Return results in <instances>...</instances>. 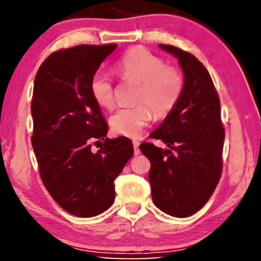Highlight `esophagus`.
Here are the masks:
<instances>
[{
	"label": "esophagus",
	"instance_id": "1",
	"mask_svg": "<svg viewBox=\"0 0 261 261\" xmlns=\"http://www.w3.org/2000/svg\"><path fill=\"white\" fill-rule=\"evenodd\" d=\"M132 144H134V148H135V155H138V154L140 153L139 141L138 140H134V141H132Z\"/></svg>",
	"mask_w": 261,
	"mask_h": 261
}]
</instances>
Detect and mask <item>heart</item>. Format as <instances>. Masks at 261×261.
<instances>
[{
	"label": "heart",
	"mask_w": 261,
	"mask_h": 261,
	"mask_svg": "<svg viewBox=\"0 0 261 261\" xmlns=\"http://www.w3.org/2000/svg\"><path fill=\"white\" fill-rule=\"evenodd\" d=\"M115 70L126 81L139 83L135 95L138 105L120 108L109 117L110 129L115 135L136 138L155 117H165L178 103L184 91V77L177 69L167 67L161 57L144 48H134L115 64ZM90 92L100 107L112 108L114 87L107 72L98 70L92 76Z\"/></svg>",
	"instance_id": "b5f03b06"
}]
</instances>
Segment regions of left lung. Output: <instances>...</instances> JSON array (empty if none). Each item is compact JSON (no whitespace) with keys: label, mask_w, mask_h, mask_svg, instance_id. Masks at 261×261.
<instances>
[{"label":"left lung","mask_w":261,"mask_h":261,"mask_svg":"<svg viewBox=\"0 0 261 261\" xmlns=\"http://www.w3.org/2000/svg\"><path fill=\"white\" fill-rule=\"evenodd\" d=\"M159 47L178 59L184 91L151 134L169 149L144 143L140 151L151 162L148 180L154 205L175 218H187L208 201L221 177L224 129L220 99L208 71L196 56L171 45Z\"/></svg>","instance_id":"1"}]
</instances>
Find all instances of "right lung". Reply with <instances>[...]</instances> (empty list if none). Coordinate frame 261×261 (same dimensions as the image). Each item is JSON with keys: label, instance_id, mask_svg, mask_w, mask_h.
Here are the masks:
<instances>
[{"label": "right lung", "instance_id": "1", "mask_svg": "<svg viewBox=\"0 0 261 261\" xmlns=\"http://www.w3.org/2000/svg\"><path fill=\"white\" fill-rule=\"evenodd\" d=\"M117 45H79L53 53L34 79L32 146L47 191L68 213L99 215L113 205L115 178L134 154L126 137L105 138L108 125L90 83ZM92 139L105 140L96 153ZM98 143V141H96Z\"/></svg>", "mask_w": 261, "mask_h": 261}]
</instances>
